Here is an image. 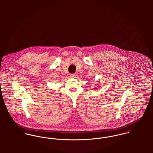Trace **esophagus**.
I'll use <instances>...</instances> for the list:
<instances>
[{"instance_id": "obj_1", "label": "esophagus", "mask_w": 153, "mask_h": 153, "mask_svg": "<svg viewBox=\"0 0 153 153\" xmlns=\"http://www.w3.org/2000/svg\"><path fill=\"white\" fill-rule=\"evenodd\" d=\"M76 75L75 74H70V77H71V78H76Z\"/></svg>"}]
</instances>
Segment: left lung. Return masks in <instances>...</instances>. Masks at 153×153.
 <instances>
[{
    "label": "left lung",
    "instance_id": "1",
    "mask_svg": "<svg viewBox=\"0 0 153 153\" xmlns=\"http://www.w3.org/2000/svg\"><path fill=\"white\" fill-rule=\"evenodd\" d=\"M100 87V86H98V87ZM94 89H97V88H94Z\"/></svg>",
    "mask_w": 153,
    "mask_h": 153
}]
</instances>
